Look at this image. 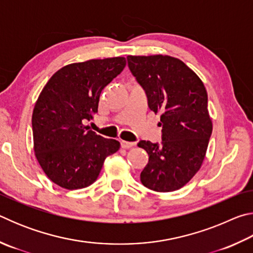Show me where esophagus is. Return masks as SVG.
Segmentation results:
<instances>
[{
	"instance_id": "34e87169",
	"label": "esophagus",
	"mask_w": 253,
	"mask_h": 253,
	"mask_svg": "<svg viewBox=\"0 0 253 253\" xmlns=\"http://www.w3.org/2000/svg\"><path fill=\"white\" fill-rule=\"evenodd\" d=\"M122 147L123 148H131V147H134L135 146V143H132V142H126V140H122Z\"/></svg>"
}]
</instances>
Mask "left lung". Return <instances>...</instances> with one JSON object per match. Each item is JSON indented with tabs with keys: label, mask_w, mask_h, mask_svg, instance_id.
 Instances as JSON below:
<instances>
[{
	"label": "left lung",
	"mask_w": 253,
	"mask_h": 253,
	"mask_svg": "<svg viewBox=\"0 0 253 253\" xmlns=\"http://www.w3.org/2000/svg\"><path fill=\"white\" fill-rule=\"evenodd\" d=\"M127 61L146 93L149 109L161 114L162 143H138L149 156L140 181L156 192L176 191L196 174L207 153L212 134L207 89L177 58L128 55Z\"/></svg>",
	"instance_id": "8db88e82"
}]
</instances>
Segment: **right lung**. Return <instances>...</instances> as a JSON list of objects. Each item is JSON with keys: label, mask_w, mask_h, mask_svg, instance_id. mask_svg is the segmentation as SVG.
I'll return each instance as SVG.
<instances>
[{"label": "right lung", "mask_w": 253, "mask_h": 253, "mask_svg": "<svg viewBox=\"0 0 253 253\" xmlns=\"http://www.w3.org/2000/svg\"><path fill=\"white\" fill-rule=\"evenodd\" d=\"M126 66L124 57L71 63L51 77L32 114L34 153L46 176L67 190L96 181L107 156L121 144L84 126L98 111L107 84Z\"/></svg>", "instance_id": "right-lung-1"}]
</instances>
